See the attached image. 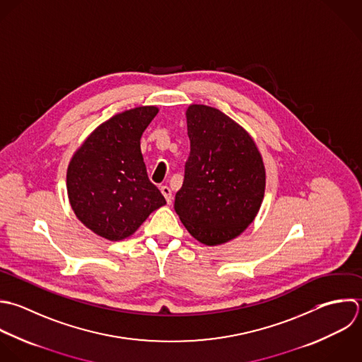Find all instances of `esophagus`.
<instances>
[{"label": "esophagus", "mask_w": 362, "mask_h": 362, "mask_svg": "<svg viewBox=\"0 0 362 362\" xmlns=\"http://www.w3.org/2000/svg\"><path fill=\"white\" fill-rule=\"evenodd\" d=\"M160 192H162V194L165 196V199H166V202H168V204H170L172 203V190H170V187L169 186H160Z\"/></svg>", "instance_id": "obj_1"}]
</instances>
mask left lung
Segmentation results:
<instances>
[{"mask_svg":"<svg viewBox=\"0 0 362 362\" xmlns=\"http://www.w3.org/2000/svg\"><path fill=\"white\" fill-rule=\"evenodd\" d=\"M190 153L175 211L206 245L227 243L255 218L265 192V168L248 132L217 108L186 111Z\"/></svg>","mask_w":362,"mask_h":362,"instance_id":"8db88e82","label":"left lung"}]
</instances>
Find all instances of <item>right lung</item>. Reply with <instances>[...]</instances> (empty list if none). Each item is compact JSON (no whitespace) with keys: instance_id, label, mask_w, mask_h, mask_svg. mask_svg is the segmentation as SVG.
<instances>
[{"instance_id":"1","label":"right lung","mask_w":362,"mask_h":362,"mask_svg":"<svg viewBox=\"0 0 362 362\" xmlns=\"http://www.w3.org/2000/svg\"><path fill=\"white\" fill-rule=\"evenodd\" d=\"M158 114L136 107L103 122L77 149L67 168V194L77 218L97 235L119 241L166 204L149 180L141 136Z\"/></svg>"}]
</instances>
